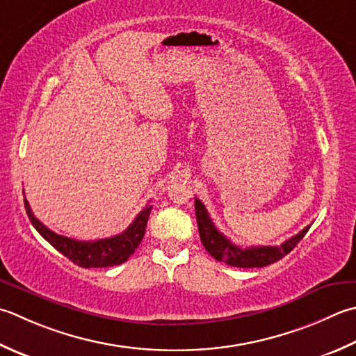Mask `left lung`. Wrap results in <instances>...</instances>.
I'll use <instances>...</instances> for the list:
<instances>
[{"label": "left lung", "mask_w": 356, "mask_h": 356, "mask_svg": "<svg viewBox=\"0 0 356 356\" xmlns=\"http://www.w3.org/2000/svg\"><path fill=\"white\" fill-rule=\"evenodd\" d=\"M194 208H196V219L199 227L200 241L208 253H210L216 261L225 262L232 267L239 268H254V267H266L276 261L282 259L285 254H289L293 250L298 242L301 241L305 233L309 232V227L301 229L293 238L285 241L277 247H250L241 248L227 239L218 228L214 227L213 220L208 214L205 205L196 197L194 199Z\"/></svg>", "instance_id": "obj_1"}]
</instances>
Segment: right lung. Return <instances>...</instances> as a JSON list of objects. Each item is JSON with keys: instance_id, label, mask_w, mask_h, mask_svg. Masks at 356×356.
Masks as SVG:
<instances>
[{"instance_id": "1", "label": "right lung", "mask_w": 356, "mask_h": 356, "mask_svg": "<svg viewBox=\"0 0 356 356\" xmlns=\"http://www.w3.org/2000/svg\"><path fill=\"white\" fill-rule=\"evenodd\" d=\"M24 207L35 229H37L54 248H57L61 254H65L69 261H72L76 266L83 268L114 267L120 266L124 261H128L129 256L136 252V248L138 245H140L152 208L151 205L143 208L123 233L113 236V238L99 241H76L54 233L52 229H49L46 225L41 224V222L33 216L29 207V202L26 199Z\"/></svg>"}]
</instances>
